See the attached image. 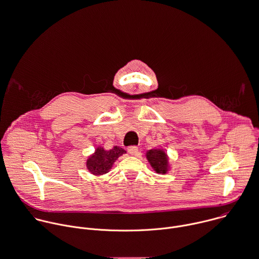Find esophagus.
<instances>
[{
	"mask_svg": "<svg viewBox=\"0 0 259 259\" xmlns=\"http://www.w3.org/2000/svg\"><path fill=\"white\" fill-rule=\"evenodd\" d=\"M127 152L132 155V156H137L139 154V148L138 147H130L127 149Z\"/></svg>",
	"mask_w": 259,
	"mask_h": 259,
	"instance_id": "1",
	"label": "esophagus"
}]
</instances>
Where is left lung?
Returning <instances> with one entry per match:
<instances>
[{
  "instance_id": "obj_1",
  "label": "left lung",
  "mask_w": 259,
  "mask_h": 259,
  "mask_svg": "<svg viewBox=\"0 0 259 259\" xmlns=\"http://www.w3.org/2000/svg\"><path fill=\"white\" fill-rule=\"evenodd\" d=\"M146 158L155 172L158 174H167L169 172V158L163 149H152L147 151Z\"/></svg>"
}]
</instances>
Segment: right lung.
<instances>
[{
	"label": "right lung",
	"instance_id": "1",
	"mask_svg": "<svg viewBox=\"0 0 259 259\" xmlns=\"http://www.w3.org/2000/svg\"><path fill=\"white\" fill-rule=\"evenodd\" d=\"M126 152L118 147L114 146L111 150H104L102 147H97L95 152L88 157L87 168L94 176H101L109 172L114 162Z\"/></svg>",
	"mask_w": 259,
	"mask_h": 259
}]
</instances>
